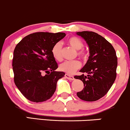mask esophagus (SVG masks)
Here are the masks:
<instances>
[{
    "instance_id": "1",
    "label": "esophagus",
    "mask_w": 130,
    "mask_h": 130,
    "mask_svg": "<svg viewBox=\"0 0 130 130\" xmlns=\"http://www.w3.org/2000/svg\"><path fill=\"white\" fill-rule=\"evenodd\" d=\"M65 77L67 78V79L69 80H73L74 79V77L73 76H71V75H69V74H65Z\"/></svg>"
}]
</instances>
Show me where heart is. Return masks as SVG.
<instances>
[{
    "instance_id": "b5f03b06",
    "label": "heart",
    "mask_w": 130,
    "mask_h": 130,
    "mask_svg": "<svg viewBox=\"0 0 130 130\" xmlns=\"http://www.w3.org/2000/svg\"><path fill=\"white\" fill-rule=\"evenodd\" d=\"M68 43L70 46H71L77 50H81L84 46L83 42H82L80 39L77 37L69 38L68 40ZM61 52H62V45L60 42H57L54 45L52 49V55L56 60L61 61L62 59ZM77 54H78V56L84 58V59H86L88 57V54L84 51H78ZM80 67L81 63L79 61H68L61 64L59 66V69L62 72H64L67 74L71 75V74H74L77 69H79Z\"/></svg>"
}]
</instances>
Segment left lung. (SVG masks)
<instances>
[{
    "label": "left lung",
    "mask_w": 130,
    "mask_h": 130,
    "mask_svg": "<svg viewBox=\"0 0 130 130\" xmlns=\"http://www.w3.org/2000/svg\"><path fill=\"white\" fill-rule=\"evenodd\" d=\"M89 46L90 56L80 72L87 73L74 77L81 80L84 88L77 93V96L86 101H95L106 94L116 78L117 58L116 51L109 42L91 31L77 32Z\"/></svg>",
    "instance_id": "obj_1"
}]
</instances>
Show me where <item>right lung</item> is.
I'll return each instance as SVG.
<instances>
[{
    "label": "right lung",
    "instance_id": "1",
    "mask_svg": "<svg viewBox=\"0 0 130 130\" xmlns=\"http://www.w3.org/2000/svg\"><path fill=\"white\" fill-rule=\"evenodd\" d=\"M66 36L64 32H36L23 38L13 52L14 82L26 98L35 103L53 96L56 84L65 73L55 71L58 64L52 49Z\"/></svg>",
    "mask_w": 130,
    "mask_h": 130
}]
</instances>
